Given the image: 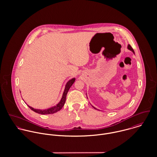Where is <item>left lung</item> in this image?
Here are the masks:
<instances>
[{
    "label": "left lung",
    "instance_id": "left-lung-1",
    "mask_svg": "<svg viewBox=\"0 0 157 157\" xmlns=\"http://www.w3.org/2000/svg\"><path fill=\"white\" fill-rule=\"evenodd\" d=\"M127 48H128V49L129 50L131 51H132V52H133V53H134V54H135L134 51V49H132V48L131 47V45H129V44H128V47H127ZM87 98H88V97H87ZM92 106V107H93L94 109H96V108H95V107H94L93 106Z\"/></svg>",
    "mask_w": 157,
    "mask_h": 157
}]
</instances>
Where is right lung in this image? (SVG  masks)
I'll list each match as a JSON object with an SVG mask.
<instances>
[{"label":"right lung","mask_w":157,"mask_h":157,"mask_svg":"<svg viewBox=\"0 0 157 157\" xmlns=\"http://www.w3.org/2000/svg\"><path fill=\"white\" fill-rule=\"evenodd\" d=\"M75 81V78H73L71 80H69L65 87V90L63 91V95H62V97L60 100V101L59 102V103H57L56 106H52L50 108L46 109H44V110H42V109H34L32 107H31L30 106L28 105V107L33 111H34L36 113H40V114H43V115H45V114H52V113H54L56 112L59 111L64 106L65 103V101H66V98H67V92L70 89V88L71 87V86L73 85V83H74V82Z\"/></svg>","instance_id":"right-lung-1"}]
</instances>
